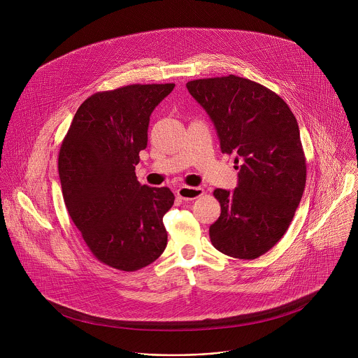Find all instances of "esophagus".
Masks as SVG:
<instances>
[{"label":"esophagus","mask_w":358,"mask_h":358,"mask_svg":"<svg viewBox=\"0 0 358 358\" xmlns=\"http://www.w3.org/2000/svg\"><path fill=\"white\" fill-rule=\"evenodd\" d=\"M176 194L179 199L185 201H192L204 194V190L201 187H190V186H182L176 190Z\"/></svg>","instance_id":"34e87169"}]
</instances>
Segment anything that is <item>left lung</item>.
<instances>
[{
  "label": "left lung",
  "instance_id": "8db88e82",
  "mask_svg": "<svg viewBox=\"0 0 358 358\" xmlns=\"http://www.w3.org/2000/svg\"><path fill=\"white\" fill-rule=\"evenodd\" d=\"M210 117L222 153L237 154L234 192L216 189L220 216L209 227L224 255L256 259L288 230L306 185V157L298 121L275 92L248 78L227 76L186 84Z\"/></svg>",
  "mask_w": 358,
  "mask_h": 358
}]
</instances>
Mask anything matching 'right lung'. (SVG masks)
I'll return each mask as SVG.
<instances>
[{"label": "right lung", "instance_id": "add662e5", "mask_svg": "<svg viewBox=\"0 0 358 358\" xmlns=\"http://www.w3.org/2000/svg\"><path fill=\"white\" fill-rule=\"evenodd\" d=\"M175 84H134L96 92L83 103L62 142L59 178L66 208L90 251L104 264L135 271L166 247L168 187L138 182L155 106Z\"/></svg>", "mask_w": 358, "mask_h": 358}]
</instances>
